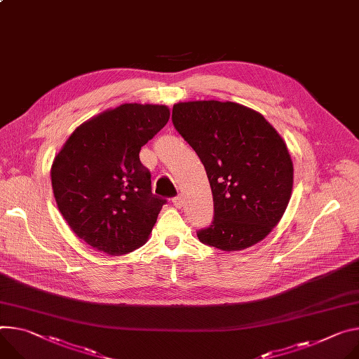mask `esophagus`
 <instances>
[{
    "instance_id": "1",
    "label": "esophagus",
    "mask_w": 359,
    "mask_h": 359,
    "mask_svg": "<svg viewBox=\"0 0 359 359\" xmlns=\"http://www.w3.org/2000/svg\"><path fill=\"white\" fill-rule=\"evenodd\" d=\"M172 203H173L176 208H182V205H183V199H182V196H176V198H173V199H172Z\"/></svg>"
}]
</instances>
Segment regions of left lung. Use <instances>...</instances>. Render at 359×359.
Here are the masks:
<instances>
[{"instance_id":"8db88e82","label":"left lung","mask_w":359,"mask_h":359,"mask_svg":"<svg viewBox=\"0 0 359 359\" xmlns=\"http://www.w3.org/2000/svg\"><path fill=\"white\" fill-rule=\"evenodd\" d=\"M172 121L203 163L213 194V220L198 231L199 241L233 252L265 239L293 184L292 160L276 130L255 110L216 100L177 103Z\"/></svg>"}]
</instances>
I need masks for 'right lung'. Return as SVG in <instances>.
I'll use <instances>...</instances> for the list:
<instances>
[{
    "instance_id": "obj_1",
    "label": "right lung",
    "mask_w": 359,
    "mask_h": 359,
    "mask_svg": "<svg viewBox=\"0 0 359 359\" xmlns=\"http://www.w3.org/2000/svg\"><path fill=\"white\" fill-rule=\"evenodd\" d=\"M169 117L166 106L121 104L79 126L55 156L58 210L91 248L117 256L147 242L166 201L151 193L139 153Z\"/></svg>"
}]
</instances>
